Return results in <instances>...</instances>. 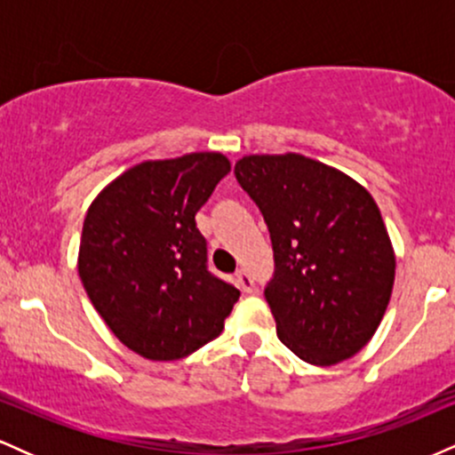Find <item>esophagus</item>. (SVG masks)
Returning a JSON list of instances; mask_svg holds the SVG:
<instances>
[{"label":"esophagus","mask_w":455,"mask_h":455,"mask_svg":"<svg viewBox=\"0 0 455 455\" xmlns=\"http://www.w3.org/2000/svg\"><path fill=\"white\" fill-rule=\"evenodd\" d=\"M235 282H237V286L243 291V293H252L254 291L252 275H250L245 269H237V274H235Z\"/></svg>","instance_id":"esophagus-1"}]
</instances>
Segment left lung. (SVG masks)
<instances>
[{
	"label": "left lung",
	"instance_id": "1",
	"mask_svg": "<svg viewBox=\"0 0 455 455\" xmlns=\"http://www.w3.org/2000/svg\"><path fill=\"white\" fill-rule=\"evenodd\" d=\"M235 177L269 228L265 299L284 347L315 365L362 351L394 289L395 257L370 192L299 154L245 156Z\"/></svg>",
	"mask_w": 455,
	"mask_h": 455
}]
</instances>
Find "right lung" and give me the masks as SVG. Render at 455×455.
Segmentation results:
<instances>
[{
	"instance_id": "right-lung-1",
	"label": "right lung",
	"mask_w": 455,
	"mask_h": 455,
	"mask_svg": "<svg viewBox=\"0 0 455 455\" xmlns=\"http://www.w3.org/2000/svg\"><path fill=\"white\" fill-rule=\"evenodd\" d=\"M231 162L216 151L140 162L108 184L83 222L78 275L130 351L173 362L220 336L239 291L207 267L196 212Z\"/></svg>"
}]
</instances>
